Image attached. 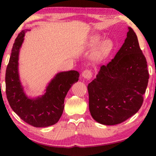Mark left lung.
Segmentation results:
<instances>
[{
    "mask_svg": "<svg viewBox=\"0 0 156 156\" xmlns=\"http://www.w3.org/2000/svg\"><path fill=\"white\" fill-rule=\"evenodd\" d=\"M30 31H21L13 44L5 74L7 98L12 110L23 121L36 127H46L59 120L66 95L72 85L78 81L80 74L74 70L58 73L47 85L44 94L29 97L20 80L18 60L25 35Z\"/></svg>",
    "mask_w": 156,
    "mask_h": 156,
    "instance_id": "left-lung-1",
    "label": "left lung"
}]
</instances>
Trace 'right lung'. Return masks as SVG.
I'll return each instance as SVG.
<instances>
[{"mask_svg":"<svg viewBox=\"0 0 156 156\" xmlns=\"http://www.w3.org/2000/svg\"><path fill=\"white\" fill-rule=\"evenodd\" d=\"M130 47L134 48L132 56L120 59ZM148 81L147 60L138 41L136 44L133 38H126L114 58L102 65L96 78L88 84L92 118L105 125H117L127 120L141 107Z\"/></svg>","mask_w":156,"mask_h":156,"instance_id":"obj_1","label":"right lung"}]
</instances>
